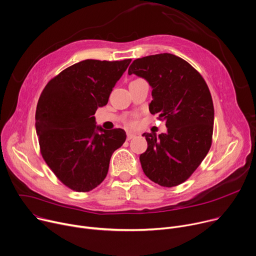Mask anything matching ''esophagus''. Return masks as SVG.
Returning <instances> with one entry per match:
<instances>
[{"label":"esophagus","mask_w":256,"mask_h":256,"mask_svg":"<svg viewBox=\"0 0 256 256\" xmlns=\"http://www.w3.org/2000/svg\"><path fill=\"white\" fill-rule=\"evenodd\" d=\"M136 136L135 133H132V132H127V140H131L132 138H134Z\"/></svg>","instance_id":"obj_1"}]
</instances>
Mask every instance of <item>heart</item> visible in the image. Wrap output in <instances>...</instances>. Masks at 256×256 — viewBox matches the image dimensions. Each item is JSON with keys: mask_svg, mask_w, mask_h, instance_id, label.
<instances>
[{"mask_svg": "<svg viewBox=\"0 0 256 256\" xmlns=\"http://www.w3.org/2000/svg\"><path fill=\"white\" fill-rule=\"evenodd\" d=\"M128 124H129V125H133V124H134V122H133L132 120H129V121H128Z\"/></svg>", "mask_w": 256, "mask_h": 256, "instance_id": "heart-1", "label": "heart"}]
</instances>
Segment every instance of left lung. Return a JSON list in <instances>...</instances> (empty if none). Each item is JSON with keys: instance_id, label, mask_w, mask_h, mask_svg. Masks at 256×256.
Segmentation results:
<instances>
[{"instance_id": "8db88e82", "label": "left lung", "mask_w": 256, "mask_h": 256, "mask_svg": "<svg viewBox=\"0 0 256 256\" xmlns=\"http://www.w3.org/2000/svg\"><path fill=\"white\" fill-rule=\"evenodd\" d=\"M128 74L152 86L150 112L164 121L166 133H144L148 150L139 156L154 183L173 187L185 182L206 156L212 141L214 110L208 86L188 62L172 54L136 59Z\"/></svg>"}]
</instances>
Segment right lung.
<instances>
[{"instance_id": "right-lung-1", "label": "right lung", "mask_w": 256, "mask_h": 256, "mask_svg": "<svg viewBox=\"0 0 256 256\" xmlns=\"http://www.w3.org/2000/svg\"><path fill=\"white\" fill-rule=\"evenodd\" d=\"M123 61L84 60L50 79L36 112L40 154L65 186L88 192L106 178L112 152L126 140L123 129L96 125L98 106L129 66Z\"/></svg>"}]
</instances>
